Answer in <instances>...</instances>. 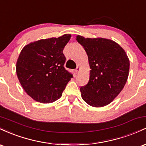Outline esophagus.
I'll use <instances>...</instances> for the list:
<instances>
[{
    "label": "esophagus",
    "instance_id": "obj_1",
    "mask_svg": "<svg viewBox=\"0 0 146 146\" xmlns=\"http://www.w3.org/2000/svg\"><path fill=\"white\" fill-rule=\"evenodd\" d=\"M80 67H79V66H77L76 67V68H75V73H76V74H78V73H79V71H80Z\"/></svg>",
    "mask_w": 146,
    "mask_h": 146
}]
</instances>
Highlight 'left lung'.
Segmentation results:
<instances>
[{
  "instance_id": "obj_1",
  "label": "left lung",
  "mask_w": 146,
  "mask_h": 146,
  "mask_svg": "<svg viewBox=\"0 0 146 146\" xmlns=\"http://www.w3.org/2000/svg\"><path fill=\"white\" fill-rule=\"evenodd\" d=\"M76 40L86 51L91 69L88 84L80 88L82 98L93 107L109 104L126 83L130 68L126 53L110 40L81 36Z\"/></svg>"
}]
</instances>
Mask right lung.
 I'll use <instances>...</instances> for the list:
<instances>
[{
  "label": "right lung",
  "instance_id": "1",
  "mask_svg": "<svg viewBox=\"0 0 146 146\" xmlns=\"http://www.w3.org/2000/svg\"><path fill=\"white\" fill-rule=\"evenodd\" d=\"M70 34L40 40L23 48L16 63V73L27 93L40 103L56 101L62 95L73 74L64 66L63 49Z\"/></svg>",
  "mask_w": 146,
  "mask_h": 146
}]
</instances>
